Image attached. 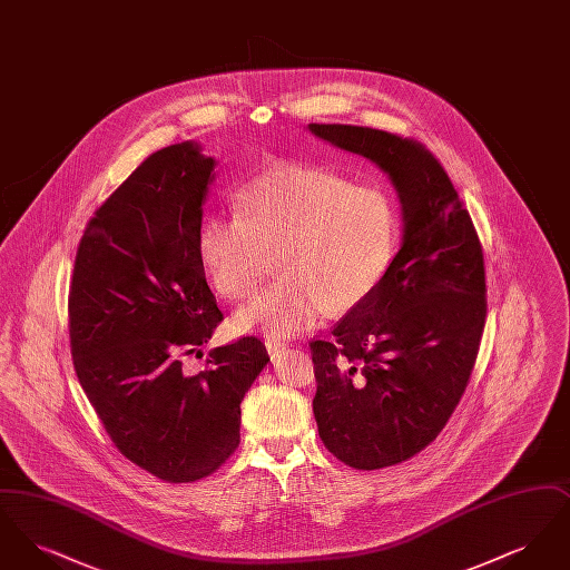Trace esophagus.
I'll list each match as a JSON object with an SVG mask.
<instances>
[{
  "label": "esophagus",
  "mask_w": 570,
  "mask_h": 570,
  "mask_svg": "<svg viewBox=\"0 0 570 570\" xmlns=\"http://www.w3.org/2000/svg\"><path fill=\"white\" fill-rule=\"evenodd\" d=\"M265 348H267V353L275 354L279 353V351H284V348H286V344H284L282 340H273V337H267V340H265Z\"/></svg>",
  "instance_id": "obj_1"
}]
</instances>
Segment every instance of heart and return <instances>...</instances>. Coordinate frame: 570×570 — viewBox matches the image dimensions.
Wrapping results in <instances>:
<instances>
[{"label":"heart","instance_id":"b5f03b06","mask_svg":"<svg viewBox=\"0 0 570 570\" xmlns=\"http://www.w3.org/2000/svg\"><path fill=\"white\" fill-rule=\"evenodd\" d=\"M400 245V209L380 186H356L321 166H279L254 177L237 214H205L196 247L217 295L245 298L263 282L269 256L282 275L235 312L237 333L288 337L328 309L351 312L372 297Z\"/></svg>","mask_w":570,"mask_h":570}]
</instances>
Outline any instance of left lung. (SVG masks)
<instances>
[{
	"label": "left lung",
	"mask_w": 570,
	"mask_h": 570,
	"mask_svg": "<svg viewBox=\"0 0 570 570\" xmlns=\"http://www.w3.org/2000/svg\"><path fill=\"white\" fill-rule=\"evenodd\" d=\"M309 130L379 164L402 203L404 239L379 291L328 340L309 342L326 449L356 470H380L421 453L460 404L488 316L483 247L425 145L363 126Z\"/></svg>",
	"instance_id": "obj_1"
}]
</instances>
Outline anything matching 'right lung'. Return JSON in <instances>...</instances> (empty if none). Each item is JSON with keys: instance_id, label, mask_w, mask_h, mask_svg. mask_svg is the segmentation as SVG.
<instances>
[{"instance_id": "right-lung-1", "label": "right lung", "mask_w": 570, "mask_h": 570, "mask_svg": "<svg viewBox=\"0 0 570 570\" xmlns=\"http://www.w3.org/2000/svg\"><path fill=\"white\" fill-rule=\"evenodd\" d=\"M214 158L186 140L151 154L87 222L68 295L75 370L112 444L168 483L214 474L239 446L242 400L269 361L245 335L184 374L224 316L196 235Z\"/></svg>"}]
</instances>
